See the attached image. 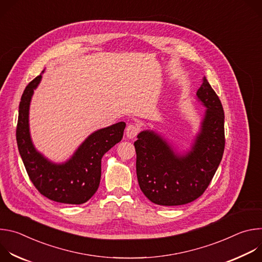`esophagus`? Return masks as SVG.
Instances as JSON below:
<instances>
[{"instance_id":"34e87169","label":"esophagus","mask_w":262,"mask_h":262,"mask_svg":"<svg viewBox=\"0 0 262 262\" xmlns=\"http://www.w3.org/2000/svg\"><path fill=\"white\" fill-rule=\"evenodd\" d=\"M140 132V128L136 124H128L126 127V136L129 139H134Z\"/></svg>"}]
</instances>
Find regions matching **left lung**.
Returning a JSON list of instances; mask_svg holds the SVG:
<instances>
[{"label":"left lung","mask_w":262,"mask_h":262,"mask_svg":"<svg viewBox=\"0 0 262 262\" xmlns=\"http://www.w3.org/2000/svg\"><path fill=\"white\" fill-rule=\"evenodd\" d=\"M206 107L200 133L184 155L154 130H143L134 143L140 189L158 205L175 206L199 198L209 185L224 154V110L206 78L196 93Z\"/></svg>","instance_id":"1"}]
</instances>
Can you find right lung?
<instances>
[{
	"label": "right lung",
	"mask_w": 262,
	"mask_h": 262,
	"mask_svg": "<svg viewBox=\"0 0 262 262\" xmlns=\"http://www.w3.org/2000/svg\"><path fill=\"white\" fill-rule=\"evenodd\" d=\"M41 78L39 74L30 82L20 98L16 126L18 151L31 181L41 195L60 203L82 204L97 191L101 158L121 141L125 122L92 133L67 162L55 164L49 161L35 149L29 129L30 102Z\"/></svg>",
	"instance_id": "obj_1"
}]
</instances>
